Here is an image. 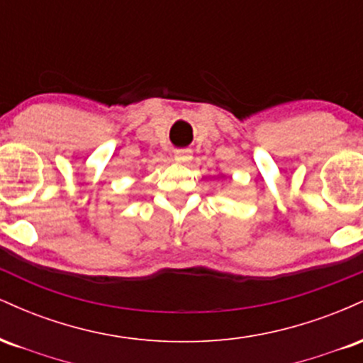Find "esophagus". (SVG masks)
I'll return each instance as SVG.
<instances>
[{
  "label": "esophagus",
  "instance_id": "obj_1",
  "mask_svg": "<svg viewBox=\"0 0 363 363\" xmlns=\"http://www.w3.org/2000/svg\"><path fill=\"white\" fill-rule=\"evenodd\" d=\"M174 158H176L177 164H187V162L193 160V153H191V150H176Z\"/></svg>",
  "mask_w": 363,
  "mask_h": 363
}]
</instances>
